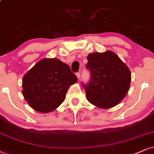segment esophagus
<instances>
[{"instance_id": "esophagus-1", "label": "esophagus", "mask_w": 154, "mask_h": 154, "mask_svg": "<svg viewBox=\"0 0 154 154\" xmlns=\"http://www.w3.org/2000/svg\"><path fill=\"white\" fill-rule=\"evenodd\" d=\"M75 75H76V76H77V78L78 79H80V77H81V73H79V72H77L76 73V74H75Z\"/></svg>"}]
</instances>
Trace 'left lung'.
<instances>
[{
	"label": "left lung",
	"instance_id": "8db88e82",
	"mask_svg": "<svg viewBox=\"0 0 154 154\" xmlns=\"http://www.w3.org/2000/svg\"><path fill=\"white\" fill-rule=\"evenodd\" d=\"M86 68L91 73L90 81L82 86L86 98L93 105L109 109L119 104L129 90V68L113 52L94 53L87 56Z\"/></svg>",
	"mask_w": 154,
	"mask_h": 154
}]
</instances>
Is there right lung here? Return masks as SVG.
Returning a JSON list of instances; mask_svg holds the SVG:
<instances>
[{
	"label": "right lung",
	"mask_w": 154,
	"mask_h": 154,
	"mask_svg": "<svg viewBox=\"0 0 154 154\" xmlns=\"http://www.w3.org/2000/svg\"><path fill=\"white\" fill-rule=\"evenodd\" d=\"M76 75L69 66L57 58L41 60L23 78V95L29 106L41 113H49L64 101Z\"/></svg>",
	"instance_id": "right-lung-1"
}]
</instances>
